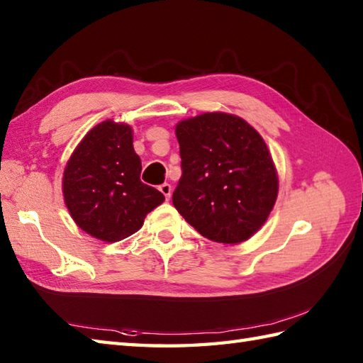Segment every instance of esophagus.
Instances as JSON below:
<instances>
[{"mask_svg": "<svg viewBox=\"0 0 363 363\" xmlns=\"http://www.w3.org/2000/svg\"><path fill=\"white\" fill-rule=\"evenodd\" d=\"M159 190H160V194L164 195L167 199H169V196H172V186H169V184H167V182L162 184Z\"/></svg>", "mask_w": 363, "mask_h": 363, "instance_id": "esophagus-1", "label": "esophagus"}]
</instances>
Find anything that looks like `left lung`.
<instances>
[{
  "label": "left lung",
  "mask_w": 363,
  "mask_h": 363,
  "mask_svg": "<svg viewBox=\"0 0 363 363\" xmlns=\"http://www.w3.org/2000/svg\"><path fill=\"white\" fill-rule=\"evenodd\" d=\"M182 176L173 204L203 237L238 245L265 225L279 191L274 162L248 121L206 112L176 125Z\"/></svg>",
  "instance_id": "1"
}]
</instances>
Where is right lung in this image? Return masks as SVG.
I'll use <instances>...</instances> for the list:
<instances>
[{
	"label": "right lung",
	"instance_id": "add662e5",
	"mask_svg": "<svg viewBox=\"0 0 363 363\" xmlns=\"http://www.w3.org/2000/svg\"><path fill=\"white\" fill-rule=\"evenodd\" d=\"M133 128L106 120L84 135L68 159L62 194L73 221L84 233L113 243L133 235L165 196L140 181L142 160Z\"/></svg>",
	"mask_w": 363,
	"mask_h": 363
}]
</instances>
